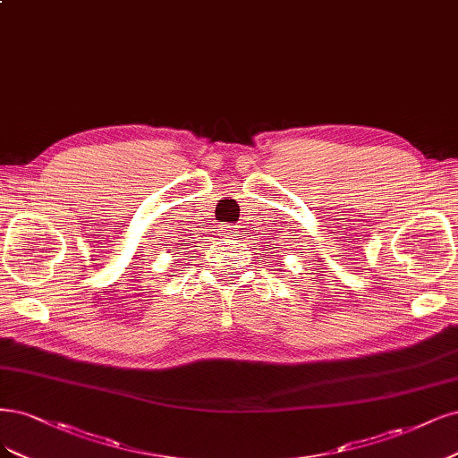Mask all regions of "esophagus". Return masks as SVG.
Segmentation results:
<instances>
[{
	"instance_id": "34e87169",
	"label": "esophagus",
	"mask_w": 458,
	"mask_h": 458,
	"mask_svg": "<svg viewBox=\"0 0 458 458\" xmlns=\"http://www.w3.org/2000/svg\"><path fill=\"white\" fill-rule=\"evenodd\" d=\"M233 233H234V227H233V225H225V227H222V236H225V239H231Z\"/></svg>"
}]
</instances>
